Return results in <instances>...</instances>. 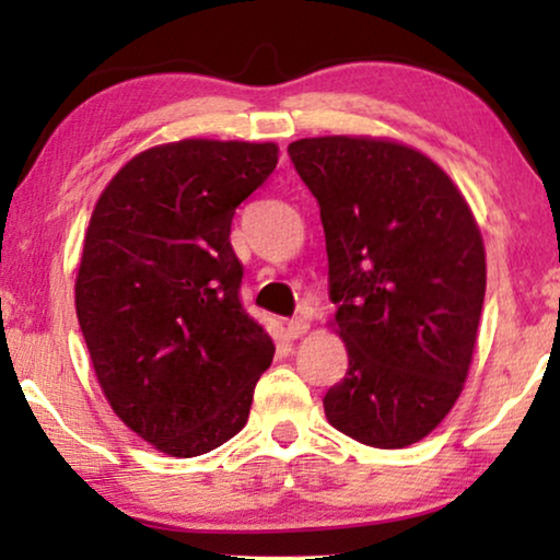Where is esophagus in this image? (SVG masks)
I'll list each match as a JSON object with an SVG mask.
<instances>
[{"instance_id":"1","label":"esophagus","mask_w":560,"mask_h":560,"mask_svg":"<svg viewBox=\"0 0 560 560\" xmlns=\"http://www.w3.org/2000/svg\"><path fill=\"white\" fill-rule=\"evenodd\" d=\"M285 334H288V339H301V336L308 334V320H305V318H293V320H288Z\"/></svg>"}]
</instances>
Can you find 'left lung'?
Returning <instances> with one entry per match:
<instances>
[{
  "label": "left lung",
  "instance_id": "1",
  "mask_svg": "<svg viewBox=\"0 0 560 560\" xmlns=\"http://www.w3.org/2000/svg\"><path fill=\"white\" fill-rule=\"evenodd\" d=\"M288 152L318 201L328 326L349 357L326 420L364 446H412L456 405L477 347L487 252L471 206L439 163L389 137H305Z\"/></svg>",
  "mask_w": 560,
  "mask_h": 560
}]
</instances>
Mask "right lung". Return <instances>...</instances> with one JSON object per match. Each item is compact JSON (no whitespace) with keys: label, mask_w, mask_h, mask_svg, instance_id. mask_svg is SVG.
I'll return each mask as SVG.
<instances>
[{"label":"right lung","mask_w":560,"mask_h":560,"mask_svg":"<svg viewBox=\"0 0 560 560\" xmlns=\"http://www.w3.org/2000/svg\"><path fill=\"white\" fill-rule=\"evenodd\" d=\"M278 152L198 137L155 144L119 167L91 213L75 316L106 402L167 456L234 439L272 362V339L240 303L229 234Z\"/></svg>","instance_id":"right-lung-1"}]
</instances>
